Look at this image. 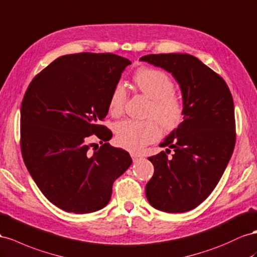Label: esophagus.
<instances>
[{"instance_id":"obj_1","label":"esophagus","mask_w":257,"mask_h":257,"mask_svg":"<svg viewBox=\"0 0 257 257\" xmlns=\"http://www.w3.org/2000/svg\"><path fill=\"white\" fill-rule=\"evenodd\" d=\"M131 157H132V159H133V161L135 162V161H137L138 159H140L142 156H141L140 154H137V152H131Z\"/></svg>"}]
</instances>
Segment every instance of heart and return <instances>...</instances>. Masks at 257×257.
Returning a JSON list of instances; mask_svg holds the SVG:
<instances>
[{
	"mask_svg": "<svg viewBox=\"0 0 257 257\" xmlns=\"http://www.w3.org/2000/svg\"><path fill=\"white\" fill-rule=\"evenodd\" d=\"M137 91L150 98L145 121L123 120L115 124L116 142L131 151H140L145 146L157 142L161 137L160 124L165 128H174L184 116L183 96L175 91V84L170 75L159 69L142 68L133 78ZM127 99L126 88L121 82L112 87L108 98L110 114L120 115Z\"/></svg>",
	"mask_w": 257,
	"mask_h": 257,
	"instance_id": "obj_1",
	"label": "heart"
}]
</instances>
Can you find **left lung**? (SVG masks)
Segmentation results:
<instances>
[{
	"mask_svg": "<svg viewBox=\"0 0 257 257\" xmlns=\"http://www.w3.org/2000/svg\"><path fill=\"white\" fill-rule=\"evenodd\" d=\"M141 60L174 75L184 99V121L160 144L174 150L149 157L155 166L146 185L149 203L168 213L195 209L211 195L235 144L234 106L225 80L189 54H150Z\"/></svg>",
	"mask_w": 257,
	"mask_h": 257,
	"instance_id": "left-lung-1",
	"label": "left lung"
}]
</instances>
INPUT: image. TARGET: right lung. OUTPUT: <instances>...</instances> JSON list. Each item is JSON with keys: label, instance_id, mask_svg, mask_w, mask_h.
Instances as JSON below:
<instances>
[{"label": "right lung", "instance_id": "1", "mask_svg": "<svg viewBox=\"0 0 257 257\" xmlns=\"http://www.w3.org/2000/svg\"><path fill=\"white\" fill-rule=\"evenodd\" d=\"M127 58L111 53H79L54 60L33 78L20 108V149L39 189L66 212L105 207L114 180L132 164L127 151L108 142L99 121ZM105 142L90 151L89 137Z\"/></svg>", "mask_w": 257, "mask_h": 257}]
</instances>
